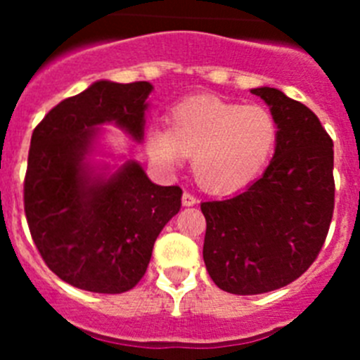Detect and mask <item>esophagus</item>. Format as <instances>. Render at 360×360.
Returning <instances> with one entry per match:
<instances>
[{
    "label": "esophagus",
    "mask_w": 360,
    "mask_h": 360,
    "mask_svg": "<svg viewBox=\"0 0 360 360\" xmlns=\"http://www.w3.org/2000/svg\"><path fill=\"white\" fill-rule=\"evenodd\" d=\"M196 202H198V200H196L195 195H191L189 191H184L182 203H184V205H186V207H191V205H195Z\"/></svg>",
    "instance_id": "obj_1"
}]
</instances>
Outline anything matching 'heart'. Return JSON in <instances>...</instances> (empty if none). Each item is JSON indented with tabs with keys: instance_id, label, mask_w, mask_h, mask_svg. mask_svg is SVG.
<instances>
[{
	"instance_id": "b5f03b06",
	"label": "heart",
	"mask_w": 360,
	"mask_h": 360,
	"mask_svg": "<svg viewBox=\"0 0 360 360\" xmlns=\"http://www.w3.org/2000/svg\"><path fill=\"white\" fill-rule=\"evenodd\" d=\"M169 129L151 128L148 148L164 167L193 157V176L209 193L229 195L250 184L274 155L278 120L262 104L229 103L196 95L178 103L167 115Z\"/></svg>"
}]
</instances>
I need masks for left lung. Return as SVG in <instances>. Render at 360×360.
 <instances>
[{
  "label": "left lung",
  "instance_id": "1",
  "mask_svg": "<svg viewBox=\"0 0 360 360\" xmlns=\"http://www.w3.org/2000/svg\"><path fill=\"white\" fill-rule=\"evenodd\" d=\"M278 120L263 176L227 200L203 202V262L216 287L254 295L287 287L323 249L335 205L333 142L310 108L256 88Z\"/></svg>",
  "mask_w": 360,
  "mask_h": 360
}]
</instances>
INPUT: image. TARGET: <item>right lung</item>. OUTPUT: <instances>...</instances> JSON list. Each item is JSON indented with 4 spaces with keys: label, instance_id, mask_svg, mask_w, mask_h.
Returning <instances> with one entry per match:
<instances>
[{
    "label": "right lung",
    "instance_id": "right-lung-1",
    "mask_svg": "<svg viewBox=\"0 0 360 360\" xmlns=\"http://www.w3.org/2000/svg\"><path fill=\"white\" fill-rule=\"evenodd\" d=\"M151 88L98 81L53 106L32 133L23 186L28 229L46 266L81 290H131L182 205L180 187L155 186L136 162L108 180H91L82 162L98 124L115 122L141 141Z\"/></svg>",
    "mask_w": 360,
    "mask_h": 360
}]
</instances>
